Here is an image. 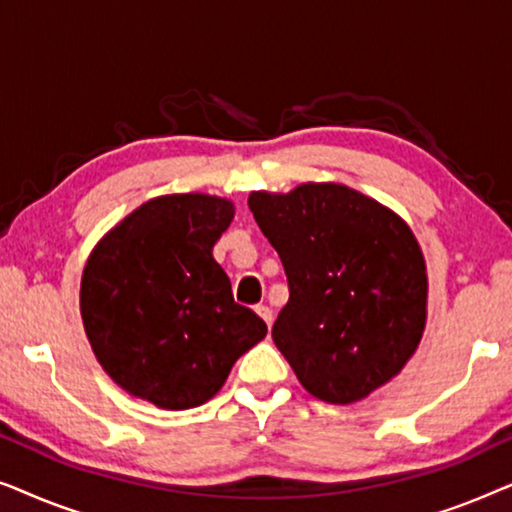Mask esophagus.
Masks as SVG:
<instances>
[{
  "label": "esophagus",
  "mask_w": 512,
  "mask_h": 512,
  "mask_svg": "<svg viewBox=\"0 0 512 512\" xmlns=\"http://www.w3.org/2000/svg\"><path fill=\"white\" fill-rule=\"evenodd\" d=\"M256 314H258V317H261V319L265 321V324L272 326V310H270V307H265V305H258V307H256Z\"/></svg>",
  "instance_id": "34e87169"
}]
</instances>
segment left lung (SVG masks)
Masks as SVG:
<instances>
[{"label": "left lung", "instance_id": "1", "mask_svg": "<svg viewBox=\"0 0 512 512\" xmlns=\"http://www.w3.org/2000/svg\"><path fill=\"white\" fill-rule=\"evenodd\" d=\"M249 209L289 279L272 340L298 382L319 401L349 405L394 380L422 342L429 305L408 223L333 181L254 191Z\"/></svg>", "mask_w": 512, "mask_h": 512}]
</instances>
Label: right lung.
<instances>
[{"mask_svg": "<svg viewBox=\"0 0 512 512\" xmlns=\"http://www.w3.org/2000/svg\"><path fill=\"white\" fill-rule=\"evenodd\" d=\"M235 216L209 193L160 195L102 235L81 277L95 359L130 396L163 410L207 403L268 333L237 305L212 249Z\"/></svg>", "mask_w": 512, "mask_h": 512, "instance_id": "1", "label": "right lung"}]
</instances>
